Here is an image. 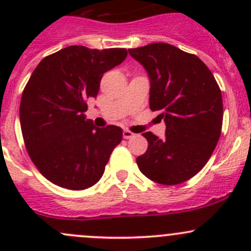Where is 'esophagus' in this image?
<instances>
[{"label": "esophagus", "instance_id": "34e87169", "mask_svg": "<svg viewBox=\"0 0 251 251\" xmlns=\"http://www.w3.org/2000/svg\"><path fill=\"white\" fill-rule=\"evenodd\" d=\"M123 136H124V138H125V140H128V138L133 137V133L131 132V131H128V130H124Z\"/></svg>", "mask_w": 251, "mask_h": 251}]
</instances>
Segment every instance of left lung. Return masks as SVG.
Here are the masks:
<instances>
[{
    "label": "left lung",
    "instance_id": "left-lung-1",
    "mask_svg": "<svg viewBox=\"0 0 251 251\" xmlns=\"http://www.w3.org/2000/svg\"><path fill=\"white\" fill-rule=\"evenodd\" d=\"M128 53L151 78L149 107L166 124L163 140L151 132L146 153L136 159L151 181L166 186L196 176L211 156L221 136L224 105L214 75L196 54L156 42Z\"/></svg>",
    "mask_w": 251,
    "mask_h": 251
}]
</instances>
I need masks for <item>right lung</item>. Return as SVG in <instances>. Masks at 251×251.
Masks as SVG:
<instances>
[{
	"label": "right lung",
	"instance_id": "1",
	"mask_svg": "<svg viewBox=\"0 0 251 251\" xmlns=\"http://www.w3.org/2000/svg\"><path fill=\"white\" fill-rule=\"evenodd\" d=\"M126 55L125 48L69 46L32 72L20 100V127L30 159L52 183L81 191L104 174L123 130L96 127L83 113L88 98L97 97L103 74Z\"/></svg>",
	"mask_w": 251,
	"mask_h": 251
}]
</instances>
